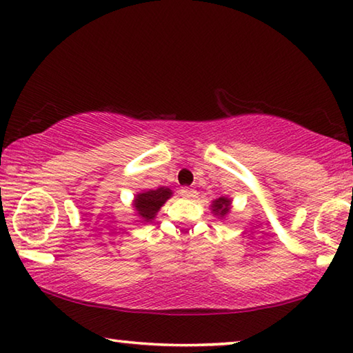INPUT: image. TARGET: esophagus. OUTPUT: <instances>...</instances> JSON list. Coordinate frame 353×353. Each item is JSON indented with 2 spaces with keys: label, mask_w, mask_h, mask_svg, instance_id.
<instances>
[{
  "label": "esophagus",
  "mask_w": 353,
  "mask_h": 353,
  "mask_svg": "<svg viewBox=\"0 0 353 353\" xmlns=\"http://www.w3.org/2000/svg\"><path fill=\"white\" fill-rule=\"evenodd\" d=\"M181 196L185 199H196L197 197V191L194 188H182L181 190Z\"/></svg>",
  "instance_id": "obj_1"
}]
</instances>
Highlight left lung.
I'll use <instances>...</instances> for the list:
<instances>
[{"mask_svg":"<svg viewBox=\"0 0 353 353\" xmlns=\"http://www.w3.org/2000/svg\"><path fill=\"white\" fill-rule=\"evenodd\" d=\"M230 207H232V201L228 197H219L211 203V211H213L214 216L222 219V217H225L230 213Z\"/></svg>","mask_w":353,"mask_h":353,"instance_id":"left-lung-1","label":"left lung"}]
</instances>
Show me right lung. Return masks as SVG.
Masks as SVG:
<instances>
[{"mask_svg": "<svg viewBox=\"0 0 353 353\" xmlns=\"http://www.w3.org/2000/svg\"><path fill=\"white\" fill-rule=\"evenodd\" d=\"M171 196L172 191L166 187L148 190L136 196L132 207L137 211V214L140 219H142V222H151L156 217L157 211L162 208V205L168 201Z\"/></svg>", "mask_w": 353, "mask_h": 353, "instance_id": "obj_1", "label": "right lung"}]
</instances>
